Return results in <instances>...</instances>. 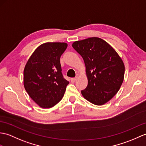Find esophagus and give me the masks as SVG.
<instances>
[{
  "label": "esophagus",
  "mask_w": 146,
  "mask_h": 146,
  "mask_svg": "<svg viewBox=\"0 0 146 146\" xmlns=\"http://www.w3.org/2000/svg\"><path fill=\"white\" fill-rule=\"evenodd\" d=\"M76 80V78H73L71 79V81H72V83L75 82V81Z\"/></svg>",
  "instance_id": "34e87169"
}]
</instances>
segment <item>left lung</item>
<instances>
[{
    "mask_svg": "<svg viewBox=\"0 0 146 146\" xmlns=\"http://www.w3.org/2000/svg\"><path fill=\"white\" fill-rule=\"evenodd\" d=\"M72 46L82 56L86 66L88 83L81 94L94 104L106 103L116 95L123 82V60L109 43L98 37L76 41Z\"/></svg>",
    "mask_w": 146,
    "mask_h": 146,
    "instance_id": "obj_1",
    "label": "left lung"
}]
</instances>
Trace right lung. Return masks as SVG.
I'll return each mask as SVG.
<instances>
[{"mask_svg":"<svg viewBox=\"0 0 146 146\" xmlns=\"http://www.w3.org/2000/svg\"><path fill=\"white\" fill-rule=\"evenodd\" d=\"M67 43L42 44L30 56L23 70V85L27 93L42 108H50L62 99L69 81L64 78L60 58Z\"/></svg>","mask_w":146,"mask_h":146,"instance_id":"right-lung-1","label":"right lung"}]
</instances>
